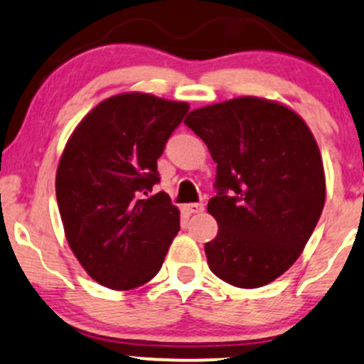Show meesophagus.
<instances>
[{
	"instance_id": "obj_1",
	"label": "esophagus",
	"mask_w": 364,
	"mask_h": 364,
	"mask_svg": "<svg viewBox=\"0 0 364 364\" xmlns=\"http://www.w3.org/2000/svg\"><path fill=\"white\" fill-rule=\"evenodd\" d=\"M185 210L188 214H198L203 210V203H186Z\"/></svg>"
}]
</instances>
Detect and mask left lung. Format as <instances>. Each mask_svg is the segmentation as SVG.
I'll list each match as a JSON object with an SVG mask.
<instances>
[{
  "mask_svg": "<svg viewBox=\"0 0 364 364\" xmlns=\"http://www.w3.org/2000/svg\"><path fill=\"white\" fill-rule=\"evenodd\" d=\"M185 124L218 164L210 271L240 289L267 285L297 261L325 205L316 139L294 110L255 97L191 110Z\"/></svg>",
  "mask_w": 364,
  "mask_h": 364,
  "instance_id": "left-lung-1",
  "label": "left lung"
}]
</instances>
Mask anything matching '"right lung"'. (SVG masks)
<instances>
[{"label":"right lung","mask_w":364,"mask_h":364,"mask_svg":"<svg viewBox=\"0 0 364 364\" xmlns=\"http://www.w3.org/2000/svg\"><path fill=\"white\" fill-rule=\"evenodd\" d=\"M188 103L124 93L95 107L75 127L57 171V202L67 242L100 285L131 290L161 271L179 231L157 159Z\"/></svg>","instance_id":"add662e5"}]
</instances>
